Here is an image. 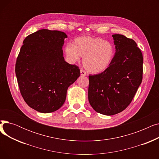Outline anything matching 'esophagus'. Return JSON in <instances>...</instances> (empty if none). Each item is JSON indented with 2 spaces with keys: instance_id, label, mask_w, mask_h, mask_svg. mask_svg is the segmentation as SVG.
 <instances>
[{
  "instance_id": "esophagus-1",
  "label": "esophagus",
  "mask_w": 159,
  "mask_h": 159,
  "mask_svg": "<svg viewBox=\"0 0 159 159\" xmlns=\"http://www.w3.org/2000/svg\"><path fill=\"white\" fill-rule=\"evenodd\" d=\"M80 75H81V76H86V73L85 72L84 70H80Z\"/></svg>"
}]
</instances>
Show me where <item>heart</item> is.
Instances as JSON below:
<instances>
[{"label":"heart","instance_id":"1","mask_svg":"<svg viewBox=\"0 0 159 159\" xmlns=\"http://www.w3.org/2000/svg\"><path fill=\"white\" fill-rule=\"evenodd\" d=\"M67 60L74 64L83 57L85 69L92 74L104 71L111 64L114 57V48L111 43L89 36L76 38L73 45L64 48Z\"/></svg>","mask_w":159,"mask_h":159}]
</instances>
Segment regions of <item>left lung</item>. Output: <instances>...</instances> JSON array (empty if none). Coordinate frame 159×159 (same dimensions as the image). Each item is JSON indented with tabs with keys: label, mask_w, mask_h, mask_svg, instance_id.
I'll return each mask as SVG.
<instances>
[{
	"label": "left lung",
	"mask_w": 159,
	"mask_h": 159,
	"mask_svg": "<svg viewBox=\"0 0 159 159\" xmlns=\"http://www.w3.org/2000/svg\"><path fill=\"white\" fill-rule=\"evenodd\" d=\"M112 37L116 52L111 64L101 73L89 75V102L105 115L117 114L129 105L143 73V57L135 42L120 34Z\"/></svg>",
	"instance_id": "1"
}]
</instances>
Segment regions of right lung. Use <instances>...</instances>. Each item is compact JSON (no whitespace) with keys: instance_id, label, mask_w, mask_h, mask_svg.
<instances>
[{"instance_id":"1","label":"right lung","mask_w":159,"mask_h":159,"mask_svg":"<svg viewBox=\"0 0 159 159\" xmlns=\"http://www.w3.org/2000/svg\"><path fill=\"white\" fill-rule=\"evenodd\" d=\"M68 37L57 30H40L23 41L15 64L20 93L40 113H52L64 104L67 90L80 76L76 65L64 61L62 46Z\"/></svg>"}]
</instances>
